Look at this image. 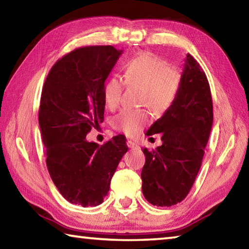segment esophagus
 I'll use <instances>...</instances> for the list:
<instances>
[{"instance_id":"1","label":"esophagus","mask_w":249,"mask_h":249,"mask_svg":"<svg viewBox=\"0 0 249 249\" xmlns=\"http://www.w3.org/2000/svg\"><path fill=\"white\" fill-rule=\"evenodd\" d=\"M127 146L129 147V148H132V149H138V148H140V146H138L137 142H135L133 141H127Z\"/></svg>"}]
</instances>
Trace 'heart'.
Listing matches in <instances>:
<instances>
[{
  "label": "heart",
  "mask_w": 249,
  "mask_h": 249,
  "mask_svg": "<svg viewBox=\"0 0 249 249\" xmlns=\"http://www.w3.org/2000/svg\"><path fill=\"white\" fill-rule=\"evenodd\" d=\"M182 74L179 68L168 65L165 59L156 54L138 53L124 67V81L117 77L108 78L103 87V100L107 107L116 109L122 102L125 83L141 87L142 104L155 113L169 108L178 95ZM147 109H123L113 119V127L134 137L149 123Z\"/></svg>",
  "instance_id": "b5f03b06"
}]
</instances>
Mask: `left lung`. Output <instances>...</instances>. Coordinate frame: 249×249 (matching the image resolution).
I'll return each instance as SVG.
<instances>
[{"label":"left lung","mask_w":249,"mask_h":249,"mask_svg":"<svg viewBox=\"0 0 249 249\" xmlns=\"http://www.w3.org/2000/svg\"><path fill=\"white\" fill-rule=\"evenodd\" d=\"M184 61L175 102L147 132L148 136L162 133V145L153 150L142 148V195L156 206L175 205L190 192L213 124L208 78L190 53Z\"/></svg>","instance_id":"obj_1"}]
</instances>
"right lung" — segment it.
Instances as JSON below:
<instances>
[{
	"instance_id": "right-lung-1",
	"label": "right lung",
	"mask_w": 249,
	"mask_h": 249,
	"mask_svg": "<svg viewBox=\"0 0 249 249\" xmlns=\"http://www.w3.org/2000/svg\"><path fill=\"white\" fill-rule=\"evenodd\" d=\"M122 53L113 46L74 49L53 66L41 91L38 122L48 172L67 201L84 208L102 203L128 149L123 135L101 146L86 140L104 120L103 87Z\"/></svg>"
}]
</instances>
